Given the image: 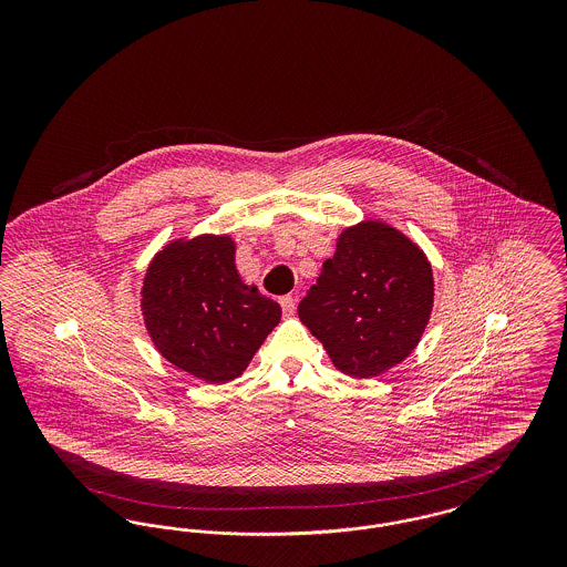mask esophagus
I'll return each mask as SVG.
<instances>
[{"label":"esophagus","instance_id":"esophagus-1","mask_svg":"<svg viewBox=\"0 0 567 567\" xmlns=\"http://www.w3.org/2000/svg\"><path fill=\"white\" fill-rule=\"evenodd\" d=\"M280 308H282V312H285V317H293V312H296V297H293V296L280 297Z\"/></svg>","mask_w":567,"mask_h":567}]
</instances>
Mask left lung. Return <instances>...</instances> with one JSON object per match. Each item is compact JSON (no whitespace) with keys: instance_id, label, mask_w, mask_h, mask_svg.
Instances as JSON below:
<instances>
[{"instance_id":"obj_1","label":"left lung","mask_w":567,"mask_h":567,"mask_svg":"<svg viewBox=\"0 0 567 567\" xmlns=\"http://www.w3.org/2000/svg\"><path fill=\"white\" fill-rule=\"evenodd\" d=\"M432 306L425 252L398 229L363 220L340 234L297 312L340 372L372 378L414 351Z\"/></svg>"}]
</instances>
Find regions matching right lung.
<instances>
[{
    "instance_id": "obj_1",
    "label": "right lung",
    "mask_w": 567,
    "mask_h": 567,
    "mask_svg": "<svg viewBox=\"0 0 567 567\" xmlns=\"http://www.w3.org/2000/svg\"><path fill=\"white\" fill-rule=\"evenodd\" d=\"M229 236L167 244L148 266L142 315L163 357L210 384L240 377L280 321V306L244 285Z\"/></svg>"
}]
</instances>
